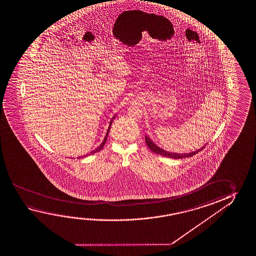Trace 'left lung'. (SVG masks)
Masks as SVG:
<instances>
[{"mask_svg": "<svg viewBox=\"0 0 256 256\" xmlns=\"http://www.w3.org/2000/svg\"><path fill=\"white\" fill-rule=\"evenodd\" d=\"M146 142L147 146L149 147V149L152 152H154L157 154L162 155L165 157L168 158H172V159H181V158H186V157H191L193 155L196 154L197 152L202 150L206 146H202L200 149H198L196 151L191 152H188V154H178V152H170L166 151L162 148L158 146L157 144H155L154 142H152L148 136H146Z\"/></svg>", "mask_w": 256, "mask_h": 256, "instance_id": "1", "label": "left lung"}]
</instances>
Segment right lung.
<instances>
[{"mask_svg":"<svg viewBox=\"0 0 256 256\" xmlns=\"http://www.w3.org/2000/svg\"><path fill=\"white\" fill-rule=\"evenodd\" d=\"M116 115H117V114H116ZM116 115H115V116H114V117L112 118V120L110 122L109 128H108V130H107V132H106V134H105V138L104 139V141L102 142L101 144H100L99 146L97 147L96 149H94V151L91 152H90L89 154H96V152H97L101 151L102 149L104 148V146L105 142H106V140H107V138H108V134H109V131L110 130V126H112V122H114V118H115V117H116ZM89 154L84 155V156H82V158H83V157H86V156H88V155ZM78 158H81V157H78Z\"/></svg>","mask_w":256,"mask_h":256,"instance_id":"1","label":"right lung"}]
</instances>
